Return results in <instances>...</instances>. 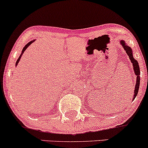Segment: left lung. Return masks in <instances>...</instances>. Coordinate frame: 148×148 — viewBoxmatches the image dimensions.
I'll return each instance as SVG.
<instances>
[{
  "mask_svg": "<svg viewBox=\"0 0 148 148\" xmlns=\"http://www.w3.org/2000/svg\"><path fill=\"white\" fill-rule=\"evenodd\" d=\"M120 45H122V47H123V48L125 49V51H126L128 56L130 57L131 62H132V65H133L134 72L135 73L136 76V82L135 89H134V95L133 99H132L134 100L136 98V97L137 96L139 89V86H140V68H139L138 61L136 60V59H134V58L133 57V51H132V48H131L130 47H129V46H127L126 44H125V41H124L123 40H120Z\"/></svg>",
  "mask_w": 148,
  "mask_h": 148,
  "instance_id": "8db88e82",
  "label": "left lung"
}]
</instances>
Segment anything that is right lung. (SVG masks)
I'll return each mask as SVG.
<instances>
[{
	"label": "right lung",
	"mask_w": 148,
	"mask_h": 148,
	"mask_svg": "<svg viewBox=\"0 0 148 148\" xmlns=\"http://www.w3.org/2000/svg\"><path fill=\"white\" fill-rule=\"evenodd\" d=\"M35 41V40H32V41H30V42H28V44H27V45H25V46L24 47H23V49H22V51H21V53L20 54V56H19V57H18V60H16V64H15V65H16V66H17V64H18V62H19V60H20V59H21V56L23 55V52L25 51V50H26V49L28 48V47H29V46L31 45L32 43H33V42H34Z\"/></svg>",
	"instance_id": "1"
}]
</instances>
